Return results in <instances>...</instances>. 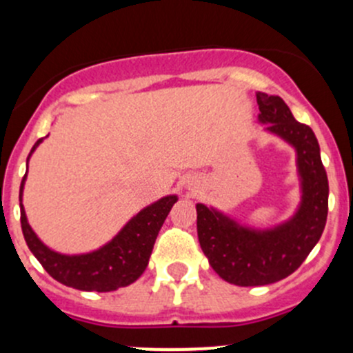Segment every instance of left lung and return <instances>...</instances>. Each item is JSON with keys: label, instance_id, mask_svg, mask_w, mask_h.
Returning a JSON list of instances; mask_svg holds the SVG:
<instances>
[{"label": "left lung", "instance_id": "obj_1", "mask_svg": "<svg viewBox=\"0 0 353 353\" xmlns=\"http://www.w3.org/2000/svg\"><path fill=\"white\" fill-rule=\"evenodd\" d=\"M260 122L292 144L303 201L292 219L272 230H250L197 203V234L203 255L221 279L234 285H267L289 277L321 238L328 216V176L319 144L306 123L297 122L281 97L256 93Z\"/></svg>", "mask_w": 353, "mask_h": 353}]
</instances>
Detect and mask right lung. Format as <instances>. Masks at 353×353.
<instances>
[{
    "mask_svg": "<svg viewBox=\"0 0 353 353\" xmlns=\"http://www.w3.org/2000/svg\"><path fill=\"white\" fill-rule=\"evenodd\" d=\"M41 143L42 139H39L34 144L30 154ZM25 178L27 173L20 185V221L25 241L50 277L78 290L110 292L117 290L119 287L136 282L146 270L156 236L172 210L173 203L178 201L176 195H168L148 205L137 216H134L110 243L101 246L97 252L85 253V255H61L47 248L28 224L25 209L21 205Z\"/></svg>",
    "mask_w": 353,
    "mask_h": 353,
    "instance_id": "obj_1",
    "label": "right lung"
}]
</instances>
